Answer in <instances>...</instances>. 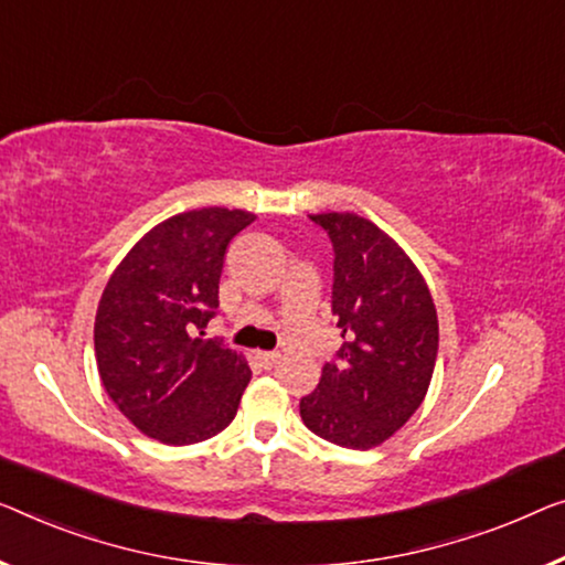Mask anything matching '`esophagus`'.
Returning a JSON list of instances; mask_svg holds the SVG:
<instances>
[{
  "label": "esophagus",
  "mask_w": 565,
  "mask_h": 565,
  "mask_svg": "<svg viewBox=\"0 0 565 565\" xmlns=\"http://www.w3.org/2000/svg\"><path fill=\"white\" fill-rule=\"evenodd\" d=\"M256 358H258L260 363H264L266 367H274V365L281 360V352H276V350H271V352H256Z\"/></svg>",
  "instance_id": "esophagus-1"
}]
</instances>
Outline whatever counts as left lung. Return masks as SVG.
<instances>
[{
	"mask_svg": "<svg viewBox=\"0 0 565 565\" xmlns=\"http://www.w3.org/2000/svg\"><path fill=\"white\" fill-rule=\"evenodd\" d=\"M334 248L337 360L299 401L311 434L373 449L416 414L439 352V319L424 276L388 233L355 213L309 215Z\"/></svg>",
	"mask_w": 565,
	"mask_h": 565,
	"instance_id": "left-lung-1",
	"label": "left lung"
}]
</instances>
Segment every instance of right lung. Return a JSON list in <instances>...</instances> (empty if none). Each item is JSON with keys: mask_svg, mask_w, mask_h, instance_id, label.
I'll return each mask as SVG.
<instances>
[{"mask_svg": "<svg viewBox=\"0 0 565 565\" xmlns=\"http://www.w3.org/2000/svg\"><path fill=\"white\" fill-rule=\"evenodd\" d=\"M254 221L228 207L167 217L137 241L100 294V383L149 439L198 444L235 418L250 367L223 340H202V330L217 309L225 248Z\"/></svg>", "mask_w": 565, "mask_h": 565, "instance_id": "right-lung-1", "label": "right lung"}]
</instances>
